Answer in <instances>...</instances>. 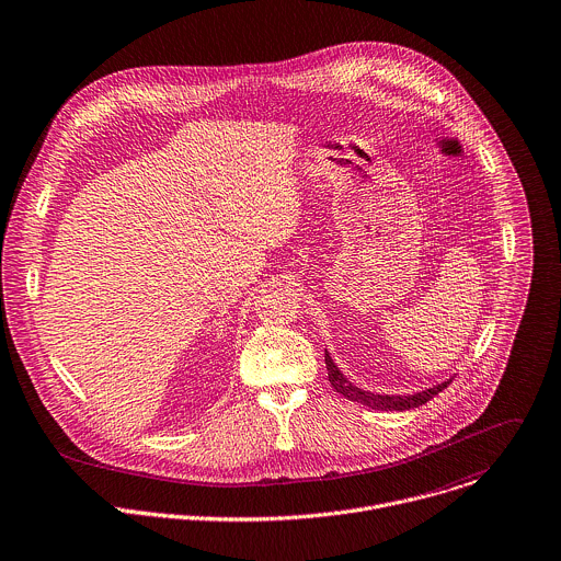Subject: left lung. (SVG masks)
I'll return each mask as SVG.
<instances>
[{"mask_svg": "<svg viewBox=\"0 0 561 561\" xmlns=\"http://www.w3.org/2000/svg\"><path fill=\"white\" fill-rule=\"evenodd\" d=\"M325 367H328V381H330V386H332L341 397H345L347 401L367 405V408H371V410H381V412H405V410L421 408V405H425L430 399H434L438 392H443V390L451 383V379H449V381H445V383H440V386H434V388H430V390H423V392H416V394H408V397H401V394H399V397H392V394H375V392H365V390L352 386V381H347V379L341 375V369L334 365V360H332V356L328 354V350H325Z\"/></svg>", "mask_w": 561, "mask_h": 561, "instance_id": "obj_1", "label": "left lung"}]
</instances>
